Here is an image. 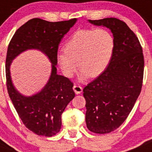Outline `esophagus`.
<instances>
[{"mask_svg": "<svg viewBox=\"0 0 152 152\" xmlns=\"http://www.w3.org/2000/svg\"><path fill=\"white\" fill-rule=\"evenodd\" d=\"M73 91H75L76 95H79V94L82 93V91H83V88L80 86H79V85H74L73 86Z\"/></svg>", "mask_w": 152, "mask_h": 152, "instance_id": "esophagus-1", "label": "esophagus"}]
</instances>
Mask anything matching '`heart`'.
<instances>
[{"mask_svg": "<svg viewBox=\"0 0 152 152\" xmlns=\"http://www.w3.org/2000/svg\"><path fill=\"white\" fill-rule=\"evenodd\" d=\"M113 49L114 39L108 30H78L64 45V52L57 53L56 61L68 78L73 76L79 66V78L85 80L103 73L110 64Z\"/></svg>", "mask_w": 152, "mask_h": 152, "instance_id": "heart-1", "label": "heart"}]
</instances>
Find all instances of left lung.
<instances>
[{"mask_svg":"<svg viewBox=\"0 0 152 152\" xmlns=\"http://www.w3.org/2000/svg\"><path fill=\"white\" fill-rule=\"evenodd\" d=\"M88 21L109 28L114 39L108 66L83 89L87 128L95 133H109L125 121L141 92L144 72L142 48L124 22L116 18Z\"/></svg>","mask_w":152,"mask_h":152,"instance_id":"obj_1","label":"left lung"}]
</instances>
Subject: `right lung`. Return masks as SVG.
<instances>
[{
	"instance_id": "obj_1",
	"label": "right lung",
	"mask_w": 152,
	"mask_h": 152,
	"mask_svg": "<svg viewBox=\"0 0 152 152\" xmlns=\"http://www.w3.org/2000/svg\"><path fill=\"white\" fill-rule=\"evenodd\" d=\"M77 19L48 22L35 18L16 30L10 42L6 59L7 87L9 96L24 125L34 133L52 136L61 128V114L73 99V84L57 74V49L61 39ZM28 50H38L45 54L52 64L49 81L39 92L30 96L21 94L12 81L10 65L17 56Z\"/></svg>"
}]
</instances>
